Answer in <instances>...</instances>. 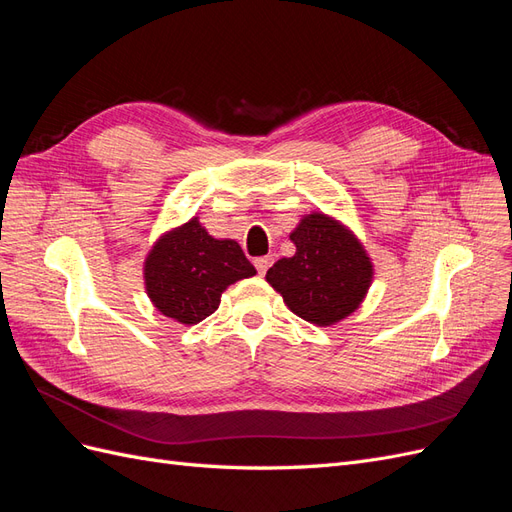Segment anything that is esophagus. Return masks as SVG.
I'll use <instances>...</instances> for the list:
<instances>
[{
	"label": "esophagus",
	"instance_id": "1",
	"mask_svg": "<svg viewBox=\"0 0 512 512\" xmlns=\"http://www.w3.org/2000/svg\"><path fill=\"white\" fill-rule=\"evenodd\" d=\"M254 265H256L260 275H265L269 271V267L273 265V256H260V258L254 260Z\"/></svg>",
	"mask_w": 512,
	"mask_h": 512
}]
</instances>
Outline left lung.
<instances>
[{"mask_svg":"<svg viewBox=\"0 0 512 512\" xmlns=\"http://www.w3.org/2000/svg\"><path fill=\"white\" fill-rule=\"evenodd\" d=\"M292 258L277 260L267 282L282 294L292 314L318 324L350 316L365 299L374 265L361 241L324 213H309L290 232Z\"/></svg>","mask_w":512,"mask_h":512,"instance_id":"obj_1","label":"left lung"}]
</instances>
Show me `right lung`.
Listing matches in <instances>:
<instances>
[{
  "instance_id": "1",
  "label": "right lung",
  "mask_w": 512,
  "mask_h": 512,
  "mask_svg": "<svg viewBox=\"0 0 512 512\" xmlns=\"http://www.w3.org/2000/svg\"><path fill=\"white\" fill-rule=\"evenodd\" d=\"M143 269L151 303L181 324L205 320L230 284L256 275L237 241L213 239L198 218L162 235Z\"/></svg>"
}]
</instances>
